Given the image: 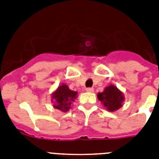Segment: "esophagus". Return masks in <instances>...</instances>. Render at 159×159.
<instances>
[{"instance_id":"esophagus-1","label":"esophagus","mask_w":159,"mask_h":159,"mask_svg":"<svg viewBox=\"0 0 159 159\" xmlns=\"http://www.w3.org/2000/svg\"><path fill=\"white\" fill-rule=\"evenodd\" d=\"M93 88L92 87H87V88H86V91H87V92H93Z\"/></svg>"}]
</instances>
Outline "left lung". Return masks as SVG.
<instances>
[{"label": "left lung", "mask_w": 159, "mask_h": 159, "mask_svg": "<svg viewBox=\"0 0 159 159\" xmlns=\"http://www.w3.org/2000/svg\"><path fill=\"white\" fill-rule=\"evenodd\" d=\"M97 97L99 101H101L110 111H115L120 108L122 102L125 100L122 92L113 85L106 87L102 93H98Z\"/></svg>", "instance_id": "obj_1"}]
</instances>
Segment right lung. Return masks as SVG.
Masks as SVG:
<instances>
[{
  "label": "right lung",
  "instance_id": "add662e5",
  "mask_svg": "<svg viewBox=\"0 0 159 159\" xmlns=\"http://www.w3.org/2000/svg\"><path fill=\"white\" fill-rule=\"evenodd\" d=\"M77 92L68 88L67 85L62 84L58 87L57 91L52 95V102L54 103V108L62 111H67L71 107L72 102L77 97Z\"/></svg>",
  "mask_w": 159,
  "mask_h": 159
}]
</instances>
